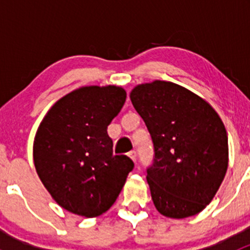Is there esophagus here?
Wrapping results in <instances>:
<instances>
[{
	"mask_svg": "<svg viewBox=\"0 0 250 250\" xmlns=\"http://www.w3.org/2000/svg\"><path fill=\"white\" fill-rule=\"evenodd\" d=\"M128 156H129L130 160H132L133 162H135V161H137V152H135V151H130V152L128 153Z\"/></svg>",
	"mask_w": 250,
	"mask_h": 250,
	"instance_id": "34e87169",
	"label": "esophagus"
}]
</instances>
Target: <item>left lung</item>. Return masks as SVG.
Instances as JSON below:
<instances>
[{"label": "left lung", "instance_id": "8db88e82", "mask_svg": "<svg viewBox=\"0 0 250 250\" xmlns=\"http://www.w3.org/2000/svg\"><path fill=\"white\" fill-rule=\"evenodd\" d=\"M130 100L155 147L147 184L162 215L184 219L211 202L229 166L228 133L209 103L173 82L133 88Z\"/></svg>", "mask_w": 250, "mask_h": 250}]
</instances>
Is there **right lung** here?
I'll return each instance as SVG.
<instances>
[{"label":"right lung","instance_id":"obj_1","mask_svg":"<svg viewBox=\"0 0 250 250\" xmlns=\"http://www.w3.org/2000/svg\"><path fill=\"white\" fill-rule=\"evenodd\" d=\"M118 85H87L58 100L34 140V163L60 207L85 218L102 215L115 203L134 163L113 156L107 125L125 105Z\"/></svg>","mask_w":250,"mask_h":250}]
</instances>
